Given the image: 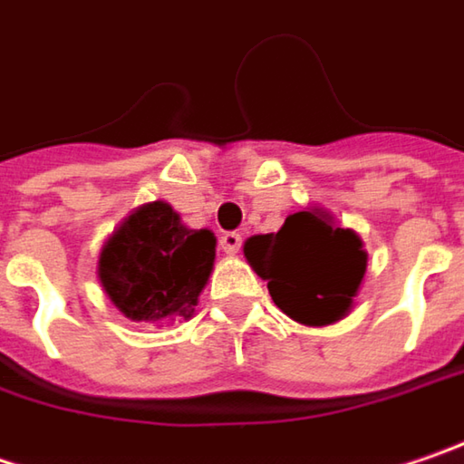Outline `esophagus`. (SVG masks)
<instances>
[{
  "label": "esophagus",
  "instance_id": "esophagus-1",
  "mask_svg": "<svg viewBox=\"0 0 464 464\" xmlns=\"http://www.w3.org/2000/svg\"><path fill=\"white\" fill-rule=\"evenodd\" d=\"M220 249L228 255V257H236L238 255V249H241V236L238 233H223L220 236Z\"/></svg>",
  "mask_w": 464,
  "mask_h": 464
}]
</instances>
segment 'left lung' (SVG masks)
I'll return each mask as SVG.
<instances>
[{
  "label": "left lung",
  "instance_id": "8db88e82",
  "mask_svg": "<svg viewBox=\"0 0 464 464\" xmlns=\"http://www.w3.org/2000/svg\"><path fill=\"white\" fill-rule=\"evenodd\" d=\"M244 257L267 281L278 310L314 328L339 323L352 313L368 270L362 238L336 226L323 207L288 215L278 233L246 238Z\"/></svg>",
  "mask_w": 464,
  "mask_h": 464
}]
</instances>
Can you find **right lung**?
Segmentation results:
<instances>
[{
  "label": "right lung",
  "instance_id": "obj_1",
  "mask_svg": "<svg viewBox=\"0 0 464 464\" xmlns=\"http://www.w3.org/2000/svg\"><path fill=\"white\" fill-rule=\"evenodd\" d=\"M218 238L183 226L168 202L136 207L99 249L96 278L133 323L191 320L215 265Z\"/></svg>",
  "mask_w": 464,
  "mask_h": 464
}]
</instances>
